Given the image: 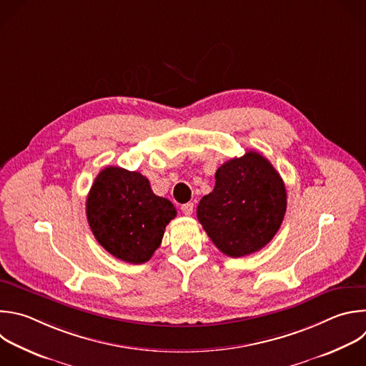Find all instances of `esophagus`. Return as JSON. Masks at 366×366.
I'll list each match as a JSON object with an SVG mask.
<instances>
[{"instance_id": "esophagus-1", "label": "esophagus", "mask_w": 366, "mask_h": 366, "mask_svg": "<svg viewBox=\"0 0 366 366\" xmlns=\"http://www.w3.org/2000/svg\"><path fill=\"white\" fill-rule=\"evenodd\" d=\"M181 209H182V212H184L185 215H191L192 211H194V204H192V202H187V204H184V205L181 207Z\"/></svg>"}]
</instances>
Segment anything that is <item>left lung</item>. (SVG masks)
Masks as SVG:
<instances>
[{
    "instance_id": "obj_1",
    "label": "left lung",
    "mask_w": 366,
    "mask_h": 366,
    "mask_svg": "<svg viewBox=\"0 0 366 366\" xmlns=\"http://www.w3.org/2000/svg\"><path fill=\"white\" fill-rule=\"evenodd\" d=\"M286 207L280 174L263 155L249 151L217 169L215 187L199 201L197 217L218 250L242 257L267 246L283 222Z\"/></svg>"
}]
</instances>
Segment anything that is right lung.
<instances>
[{
	"label": "right lung",
	"mask_w": 366,
	"mask_h": 366,
	"mask_svg": "<svg viewBox=\"0 0 366 366\" xmlns=\"http://www.w3.org/2000/svg\"><path fill=\"white\" fill-rule=\"evenodd\" d=\"M86 215L107 253L122 262L142 264L161 246L165 227L177 209L169 199L152 192L142 174L106 167L89 191Z\"/></svg>",
	"instance_id": "add662e5"
}]
</instances>
